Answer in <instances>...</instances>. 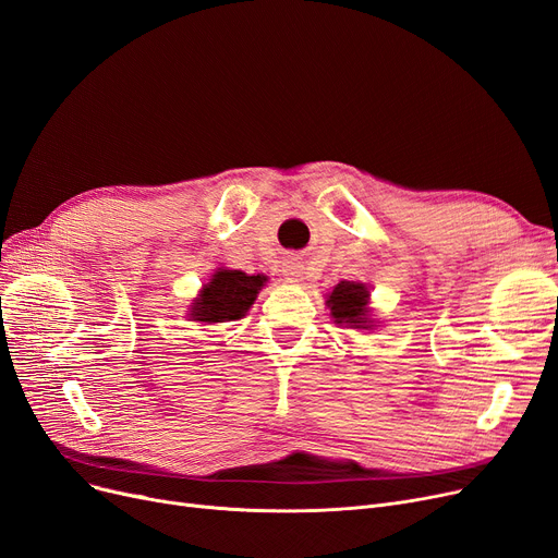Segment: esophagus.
Wrapping results in <instances>:
<instances>
[{
    "label": "esophagus",
    "instance_id": "esophagus-1",
    "mask_svg": "<svg viewBox=\"0 0 558 558\" xmlns=\"http://www.w3.org/2000/svg\"><path fill=\"white\" fill-rule=\"evenodd\" d=\"M282 276L292 282H299V280H303V266L296 264L294 259H287V262H282Z\"/></svg>",
    "mask_w": 558,
    "mask_h": 558
}]
</instances>
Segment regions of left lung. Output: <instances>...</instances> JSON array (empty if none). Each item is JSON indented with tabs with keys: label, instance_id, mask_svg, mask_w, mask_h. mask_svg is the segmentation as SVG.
<instances>
[{
	"label": "left lung",
	"instance_id": "1",
	"mask_svg": "<svg viewBox=\"0 0 558 558\" xmlns=\"http://www.w3.org/2000/svg\"><path fill=\"white\" fill-rule=\"evenodd\" d=\"M367 299H369V292L365 284L342 280L328 296L332 319L337 324H351L355 328H365L367 326V319H365Z\"/></svg>",
	"mask_w": 558,
	"mask_h": 558
}]
</instances>
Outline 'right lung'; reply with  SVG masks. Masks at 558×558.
I'll use <instances>...</instances> for the list:
<instances>
[{
	"label": "right lung",
	"instance_id": "add662e5",
	"mask_svg": "<svg viewBox=\"0 0 558 558\" xmlns=\"http://www.w3.org/2000/svg\"><path fill=\"white\" fill-rule=\"evenodd\" d=\"M264 276H248L244 271L221 269L216 271L211 282L205 284L201 299L193 303L191 312L196 322L219 324L230 319H241L244 312L255 303L259 287L264 284Z\"/></svg>",
	"mask_w": 558,
	"mask_h": 558
}]
</instances>
